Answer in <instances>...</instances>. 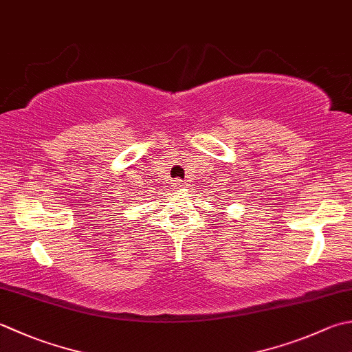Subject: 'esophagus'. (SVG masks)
<instances>
[{"instance_id":"obj_1","label":"esophagus","mask_w":352,"mask_h":352,"mask_svg":"<svg viewBox=\"0 0 352 352\" xmlns=\"http://www.w3.org/2000/svg\"><path fill=\"white\" fill-rule=\"evenodd\" d=\"M172 184H174L175 189H180V188H183V186H184V183L182 180H174V183H172Z\"/></svg>"}]
</instances>
